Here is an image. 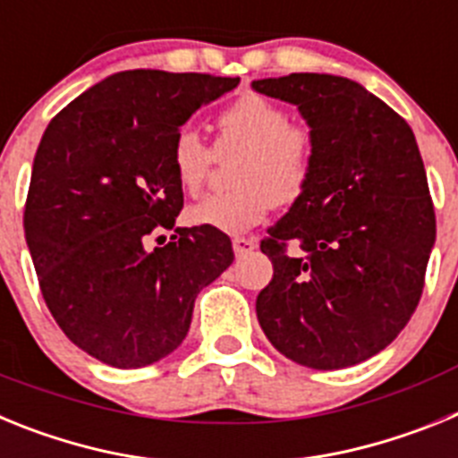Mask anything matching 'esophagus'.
<instances>
[{"label": "esophagus", "mask_w": 458, "mask_h": 458, "mask_svg": "<svg viewBox=\"0 0 458 458\" xmlns=\"http://www.w3.org/2000/svg\"><path fill=\"white\" fill-rule=\"evenodd\" d=\"M233 245V252H236V257H242V254L252 252V250H257V238H233L232 241Z\"/></svg>", "instance_id": "34e87169"}]
</instances>
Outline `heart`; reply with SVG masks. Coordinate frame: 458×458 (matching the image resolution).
Segmentation results:
<instances>
[{"label":"heart","instance_id":"obj_1","mask_svg":"<svg viewBox=\"0 0 458 458\" xmlns=\"http://www.w3.org/2000/svg\"><path fill=\"white\" fill-rule=\"evenodd\" d=\"M216 152L220 157L238 153L232 174L236 188L194 201L185 220L233 236L257 226L277 204L301 199L317 165V137L305 121H289L282 105L245 93L216 116L213 147L192 128L174 135L169 163L185 192H199Z\"/></svg>","mask_w":458,"mask_h":458}]
</instances>
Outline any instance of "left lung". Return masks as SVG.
<instances>
[{
    "label": "left lung",
    "mask_w": 458,
    "mask_h": 458,
    "mask_svg": "<svg viewBox=\"0 0 458 458\" xmlns=\"http://www.w3.org/2000/svg\"><path fill=\"white\" fill-rule=\"evenodd\" d=\"M252 87L298 105L317 137L310 185L261 241L273 261L257 298L261 330L311 369L365 362L394 342L422 298L436 213L418 141L353 80L291 72Z\"/></svg>",
    "instance_id": "1"
}]
</instances>
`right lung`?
<instances>
[{"label": "right lung", "mask_w": 458, "mask_h": 458, "mask_svg": "<svg viewBox=\"0 0 458 458\" xmlns=\"http://www.w3.org/2000/svg\"><path fill=\"white\" fill-rule=\"evenodd\" d=\"M238 82L123 71L87 89L46 128L24 236L56 326L105 365L137 369L179 349L197 293L232 266L226 233L174 226L183 188L169 151L181 125ZM163 228L174 236L151 250L148 241Z\"/></svg>", "instance_id": "right-lung-1"}]
</instances>
